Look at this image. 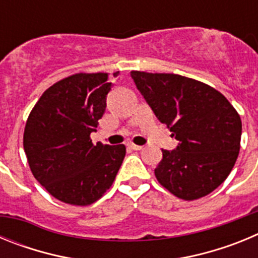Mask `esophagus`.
<instances>
[{
  "mask_svg": "<svg viewBox=\"0 0 258 258\" xmlns=\"http://www.w3.org/2000/svg\"><path fill=\"white\" fill-rule=\"evenodd\" d=\"M127 147H129V149H132V150H134V151H140V150L143 149L142 146L134 145V143H129V145H127Z\"/></svg>",
  "mask_w": 258,
  "mask_h": 258,
  "instance_id": "esophagus-1",
  "label": "esophagus"
}]
</instances>
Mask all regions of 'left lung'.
<instances>
[{
  "instance_id": "left-lung-1",
  "label": "left lung",
  "mask_w": 258,
  "mask_h": 258,
  "mask_svg": "<svg viewBox=\"0 0 258 258\" xmlns=\"http://www.w3.org/2000/svg\"><path fill=\"white\" fill-rule=\"evenodd\" d=\"M137 89L178 146L161 150L155 169L161 186L179 199L206 197L227 178L240 150L241 120L212 86L174 74L132 71Z\"/></svg>"
}]
</instances>
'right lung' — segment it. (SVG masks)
<instances>
[{"instance_id": "right-lung-1", "label": "right lung", "mask_w": 258, "mask_h": 258, "mask_svg": "<svg viewBox=\"0 0 258 258\" xmlns=\"http://www.w3.org/2000/svg\"><path fill=\"white\" fill-rule=\"evenodd\" d=\"M112 85L108 74L72 75L45 90L29 113L23 137L29 168L60 202L72 206L97 202L121 166L124 145H93L90 140Z\"/></svg>"}]
</instances>
